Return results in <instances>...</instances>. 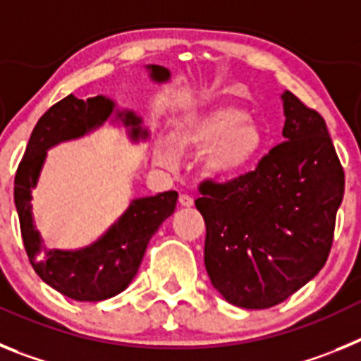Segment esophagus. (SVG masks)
Returning <instances> with one entry per match:
<instances>
[{
  "mask_svg": "<svg viewBox=\"0 0 361 361\" xmlns=\"http://www.w3.org/2000/svg\"><path fill=\"white\" fill-rule=\"evenodd\" d=\"M178 202H180V206H184V208H191V206H193V197L186 195V193H180Z\"/></svg>",
  "mask_w": 361,
  "mask_h": 361,
  "instance_id": "1",
  "label": "esophagus"
}]
</instances>
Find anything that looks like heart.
Returning a JSON list of instances; mask_svg holds the SVG:
<instances>
[{"instance_id":"b5f03b06","label":"heart","mask_w":361,"mask_h":361,"mask_svg":"<svg viewBox=\"0 0 361 361\" xmlns=\"http://www.w3.org/2000/svg\"><path fill=\"white\" fill-rule=\"evenodd\" d=\"M266 145V133L257 119L238 104H216L193 111L175 123L170 139L153 149L155 162L175 168L178 153H200V168L212 178H233L257 162Z\"/></svg>"}]
</instances>
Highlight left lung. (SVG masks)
Segmentation results:
<instances>
[{
  "mask_svg": "<svg viewBox=\"0 0 361 361\" xmlns=\"http://www.w3.org/2000/svg\"><path fill=\"white\" fill-rule=\"evenodd\" d=\"M282 135L257 170L200 184L204 264L229 304L267 309L318 275L333 245L345 175L324 117L283 92Z\"/></svg>",
  "mask_w": 361,
  "mask_h": 361,
  "instance_id": "1",
  "label": "left lung"
}]
</instances>
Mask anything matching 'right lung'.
<instances>
[{"label": "right lung", "mask_w": 361, "mask_h": 361, "mask_svg": "<svg viewBox=\"0 0 361 361\" xmlns=\"http://www.w3.org/2000/svg\"><path fill=\"white\" fill-rule=\"evenodd\" d=\"M153 82L170 81V70L148 65ZM111 123H123L133 142L148 139L142 119L133 111H119L104 95L86 101L70 94L44 111L28 139L23 161L14 180V202L19 215L21 237L28 260L43 282L78 302H101L128 288L145 257L146 245L177 206V191H164L155 197H141L130 202L128 209L108 228L103 237L79 250H49L32 216V190L37 186L47 152L59 142L72 141Z\"/></svg>", "instance_id": "add662e5"}]
</instances>
